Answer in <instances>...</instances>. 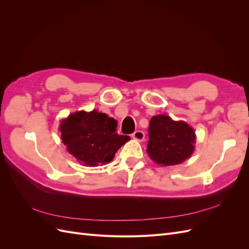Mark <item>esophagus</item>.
<instances>
[{
  "instance_id": "34e87169",
  "label": "esophagus",
  "mask_w": 249,
  "mask_h": 249,
  "mask_svg": "<svg viewBox=\"0 0 249 249\" xmlns=\"http://www.w3.org/2000/svg\"><path fill=\"white\" fill-rule=\"evenodd\" d=\"M132 137L134 138V139H136V140H138V141H143L144 140V137H145V135H144V133H143L142 131H136V132H134L133 134H132Z\"/></svg>"
}]
</instances>
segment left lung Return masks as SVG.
<instances>
[{
	"label": "left lung",
	"instance_id": "8db88e82",
	"mask_svg": "<svg viewBox=\"0 0 249 249\" xmlns=\"http://www.w3.org/2000/svg\"><path fill=\"white\" fill-rule=\"evenodd\" d=\"M146 152L156 164L172 166L186 161L194 152L196 135L183 120L159 114L153 116L148 126Z\"/></svg>",
	"mask_w": 249,
	"mask_h": 249
}]
</instances>
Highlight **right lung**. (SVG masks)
Here are the masks:
<instances>
[{"label": "right lung", "instance_id": "1", "mask_svg": "<svg viewBox=\"0 0 249 249\" xmlns=\"http://www.w3.org/2000/svg\"><path fill=\"white\" fill-rule=\"evenodd\" d=\"M117 122L105 113L77 111L59 125L67 152L84 166L95 167L113 160L129 136L116 133Z\"/></svg>", "mask_w": 249, "mask_h": 249}]
</instances>
